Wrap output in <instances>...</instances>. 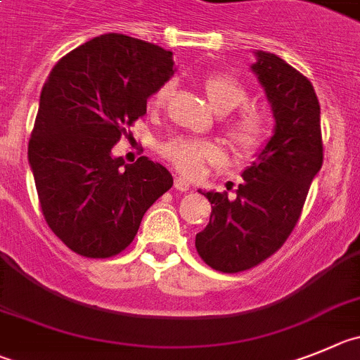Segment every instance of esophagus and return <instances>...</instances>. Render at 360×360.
<instances>
[{"instance_id":"1","label":"esophagus","mask_w":360,"mask_h":360,"mask_svg":"<svg viewBox=\"0 0 360 360\" xmlns=\"http://www.w3.org/2000/svg\"><path fill=\"white\" fill-rule=\"evenodd\" d=\"M174 186H176V190H179V191H188L191 188V184H190V181H186L184 179V177H176V181H174Z\"/></svg>"}]
</instances>
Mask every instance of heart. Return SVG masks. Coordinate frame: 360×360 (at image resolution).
Listing matches in <instances>:
<instances>
[{"instance_id":"1","label":"heart","mask_w":360,"mask_h":360,"mask_svg":"<svg viewBox=\"0 0 360 360\" xmlns=\"http://www.w3.org/2000/svg\"><path fill=\"white\" fill-rule=\"evenodd\" d=\"M170 92H172V83L161 85L153 96L150 104L154 108L161 106L165 101L169 99ZM204 94H206L211 108L220 115L231 113L248 99L247 89L236 78L227 76V74L207 76L204 79ZM227 134H229V139L233 140L238 150L245 154L256 153L264 143V139L268 134L266 117L257 110H245L236 119L227 124ZM161 154L188 176L199 174L206 161H218L221 158V150L217 143L207 142V140L183 139V136L163 143Z\"/></svg>"}]
</instances>
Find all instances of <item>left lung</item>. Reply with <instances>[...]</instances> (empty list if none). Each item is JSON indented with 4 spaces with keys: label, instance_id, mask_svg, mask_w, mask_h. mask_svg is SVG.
<instances>
[{
    "label": "left lung",
    "instance_id": "8db88e82",
    "mask_svg": "<svg viewBox=\"0 0 360 360\" xmlns=\"http://www.w3.org/2000/svg\"><path fill=\"white\" fill-rule=\"evenodd\" d=\"M254 55L250 69L271 106L274 134L241 172L234 199L202 191L211 217L195 236L199 256L224 274L256 266L282 247L323 163L320 103L311 82L274 53Z\"/></svg>",
    "mask_w": 360,
    "mask_h": 360
}]
</instances>
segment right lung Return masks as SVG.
Masks as SVG:
<instances>
[{"label":"right lung","instance_id":"add662e5","mask_svg":"<svg viewBox=\"0 0 360 360\" xmlns=\"http://www.w3.org/2000/svg\"><path fill=\"white\" fill-rule=\"evenodd\" d=\"M174 70L172 51L106 33L67 53L44 83L28 161L44 218L79 256L122 252L172 188L163 165L147 156L126 165L112 149Z\"/></svg>","mask_w":360,"mask_h":360}]
</instances>
